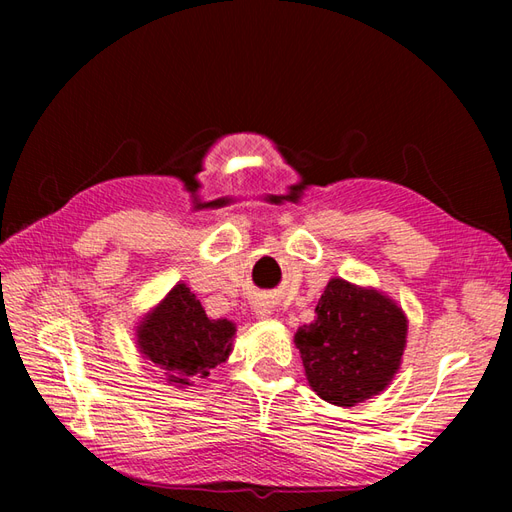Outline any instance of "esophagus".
Listing matches in <instances>:
<instances>
[{
  "mask_svg": "<svg viewBox=\"0 0 512 512\" xmlns=\"http://www.w3.org/2000/svg\"><path fill=\"white\" fill-rule=\"evenodd\" d=\"M255 314H257V317H262V319H264V317H268L270 310H268L266 306H257V308H255Z\"/></svg>",
  "mask_w": 512,
  "mask_h": 512,
  "instance_id": "1",
  "label": "esophagus"
}]
</instances>
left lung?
<instances>
[{
    "label": "left lung",
    "instance_id": "left-lung-1",
    "mask_svg": "<svg viewBox=\"0 0 512 512\" xmlns=\"http://www.w3.org/2000/svg\"><path fill=\"white\" fill-rule=\"evenodd\" d=\"M317 319L295 334L310 387L336 407L380 394L396 376L407 343V317L374 288L334 277L317 303Z\"/></svg>",
    "mask_w": 512,
    "mask_h": 512
}]
</instances>
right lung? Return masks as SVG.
Returning a JSON list of instances; mask_svg holds the SVG:
<instances>
[{
	"label": "right lung",
	"mask_w": 512,
	"mask_h": 512,
	"mask_svg": "<svg viewBox=\"0 0 512 512\" xmlns=\"http://www.w3.org/2000/svg\"><path fill=\"white\" fill-rule=\"evenodd\" d=\"M235 323L209 319L193 292L178 284L136 328L138 350L162 369L171 385H191L226 363L233 350Z\"/></svg>",
	"instance_id": "add662e5"
}]
</instances>
